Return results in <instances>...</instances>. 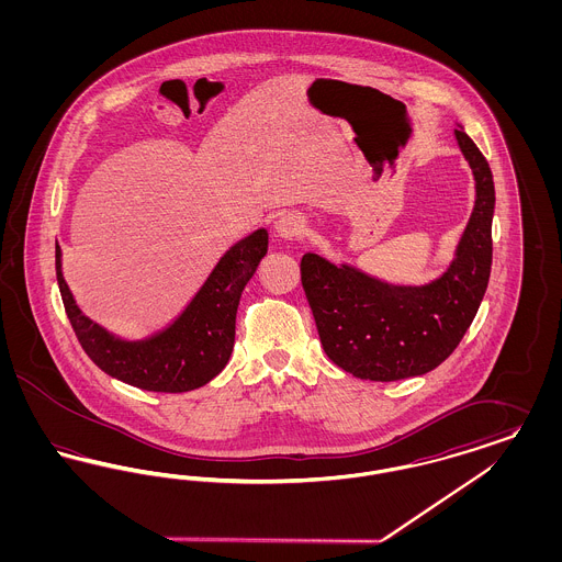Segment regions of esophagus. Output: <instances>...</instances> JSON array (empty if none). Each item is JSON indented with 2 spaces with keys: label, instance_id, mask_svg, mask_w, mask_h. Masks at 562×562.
<instances>
[{
  "label": "esophagus",
  "instance_id": "1",
  "mask_svg": "<svg viewBox=\"0 0 562 562\" xmlns=\"http://www.w3.org/2000/svg\"><path fill=\"white\" fill-rule=\"evenodd\" d=\"M276 234L282 240H294L305 234V218L299 213L282 214L276 221Z\"/></svg>",
  "mask_w": 562,
  "mask_h": 562
}]
</instances>
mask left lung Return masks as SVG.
I'll return each mask as SVG.
<instances>
[{
  "mask_svg": "<svg viewBox=\"0 0 562 562\" xmlns=\"http://www.w3.org/2000/svg\"><path fill=\"white\" fill-rule=\"evenodd\" d=\"M476 181V202L447 271L422 286H398L335 266L321 255L301 259V284L326 356L346 373L398 381L434 371L474 321L491 276L495 186L476 143L454 131Z\"/></svg>",
  "mask_w": 562,
  "mask_h": 562,
  "instance_id": "left-lung-1",
  "label": "left lung"
}]
</instances>
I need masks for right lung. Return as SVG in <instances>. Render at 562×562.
<instances>
[{
  "label": "right lung",
  "instance_id": "right-lung-1",
  "mask_svg": "<svg viewBox=\"0 0 562 562\" xmlns=\"http://www.w3.org/2000/svg\"><path fill=\"white\" fill-rule=\"evenodd\" d=\"M268 252V232L257 229L236 241L214 266L179 318L151 337L128 341L81 314L63 278L56 244V280L67 318L88 358L109 376L147 392L179 394L206 385L221 373L236 339L241 291Z\"/></svg>",
  "mask_w": 562,
  "mask_h": 562
}]
</instances>
